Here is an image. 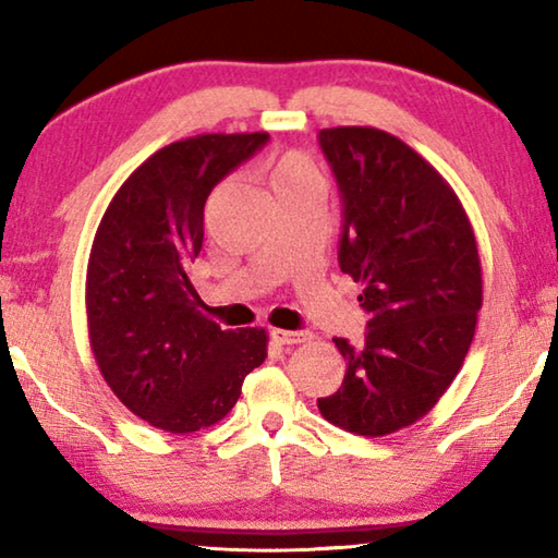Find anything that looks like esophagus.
Returning a JSON list of instances; mask_svg holds the SVG:
<instances>
[{
  "label": "esophagus",
  "mask_w": 558,
  "mask_h": 558,
  "mask_svg": "<svg viewBox=\"0 0 558 558\" xmlns=\"http://www.w3.org/2000/svg\"><path fill=\"white\" fill-rule=\"evenodd\" d=\"M270 337H272V342L282 344V347L302 344V342H310V339H313V335L310 332H290V329H272Z\"/></svg>",
  "instance_id": "34e87169"
}]
</instances>
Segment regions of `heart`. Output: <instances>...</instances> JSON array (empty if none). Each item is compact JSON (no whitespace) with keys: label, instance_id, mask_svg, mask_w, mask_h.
Segmentation results:
<instances>
[{"label":"heart","instance_id":"heart-1","mask_svg":"<svg viewBox=\"0 0 558 558\" xmlns=\"http://www.w3.org/2000/svg\"><path fill=\"white\" fill-rule=\"evenodd\" d=\"M310 182H319L315 165L310 162L305 155L300 153H286L278 157L276 167H272V192H280V189L288 186H298V184H310Z\"/></svg>","mask_w":558,"mask_h":558}]
</instances>
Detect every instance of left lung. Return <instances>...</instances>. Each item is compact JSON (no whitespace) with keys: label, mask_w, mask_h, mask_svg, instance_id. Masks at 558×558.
Instances as JSON below:
<instances>
[{"label":"left lung","mask_w":558,"mask_h":558,"mask_svg":"<svg viewBox=\"0 0 558 558\" xmlns=\"http://www.w3.org/2000/svg\"><path fill=\"white\" fill-rule=\"evenodd\" d=\"M342 196L339 268L369 313L364 342L335 337L347 374L317 399L329 423L389 436L423 418L456 379L483 307L477 241L450 184L376 128L319 130Z\"/></svg>","instance_id":"obj_1"}]
</instances>
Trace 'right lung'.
Returning <instances> with one entry per match:
<instances>
[{
	"label": "right lung",
	"instance_id": "add662e5",
	"mask_svg": "<svg viewBox=\"0 0 558 558\" xmlns=\"http://www.w3.org/2000/svg\"><path fill=\"white\" fill-rule=\"evenodd\" d=\"M266 143L268 132L179 140L145 159L102 214L86 276L90 349L112 393L149 426H214L266 362V329H221L196 310L189 280L211 189Z\"/></svg>",
	"mask_w": 558,
	"mask_h": 558
}]
</instances>
